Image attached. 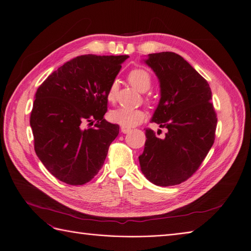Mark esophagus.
Returning a JSON list of instances; mask_svg holds the SVG:
<instances>
[{"label":"esophagus","mask_w":251,"mask_h":251,"mask_svg":"<svg viewBox=\"0 0 251 251\" xmlns=\"http://www.w3.org/2000/svg\"><path fill=\"white\" fill-rule=\"evenodd\" d=\"M130 130H131L130 128L124 127V126H121V132H123V133H128V132H130Z\"/></svg>","instance_id":"obj_1"}]
</instances>
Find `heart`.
Wrapping results in <instances>:
<instances>
[{"mask_svg":"<svg viewBox=\"0 0 251 251\" xmlns=\"http://www.w3.org/2000/svg\"><path fill=\"white\" fill-rule=\"evenodd\" d=\"M128 81L130 85L135 88L137 91L142 93L150 90L152 87V77L149 72L145 69H133L128 74ZM118 91V82L114 80L110 83V86L106 93V98L108 101L113 102L116 98V94ZM146 115L145 111L140 108H130V107H118L113 109L108 114V119L113 123L119 124L124 127H134L142 123Z\"/></svg>","mask_w":251,"mask_h":251,"instance_id":"1","label":"heart"}]
</instances>
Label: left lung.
Here are the masks:
<instances>
[{"label":"left lung","mask_w":251,"mask_h":251,"mask_svg":"<svg viewBox=\"0 0 251 251\" xmlns=\"http://www.w3.org/2000/svg\"><path fill=\"white\" fill-rule=\"evenodd\" d=\"M144 62L159 80L160 100L152 122L166 128L163 138L146 130L141 171L151 183L174 186L197 172L215 140L217 118L208 81L181 55L163 51Z\"/></svg>","instance_id":"obj_1"}]
</instances>
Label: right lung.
Instances as JSON below:
<instances>
[{"instance_id":"add662e5","label":"right lung","mask_w":251,"mask_h":251,"mask_svg":"<svg viewBox=\"0 0 251 251\" xmlns=\"http://www.w3.org/2000/svg\"><path fill=\"white\" fill-rule=\"evenodd\" d=\"M128 58L79 55L53 71L37 90L30 118L35 152L58 180L86 184L103 165L120 128L103 119L106 93ZM94 122V127H84Z\"/></svg>"}]
</instances>
